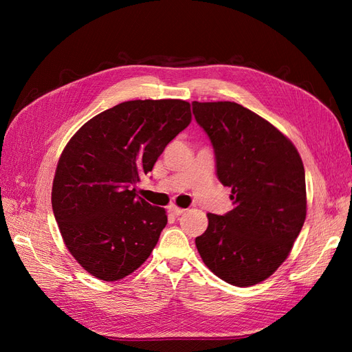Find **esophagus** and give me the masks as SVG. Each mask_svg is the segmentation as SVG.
Wrapping results in <instances>:
<instances>
[{"label": "esophagus", "instance_id": "1", "mask_svg": "<svg viewBox=\"0 0 352 352\" xmlns=\"http://www.w3.org/2000/svg\"><path fill=\"white\" fill-rule=\"evenodd\" d=\"M168 211H170V214H173L175 217H179V216H182L186 210L185 208H180V207H176V206H170Z\"/></svg>", "mask_w": 352, "mask_h": 352}]
</instances>
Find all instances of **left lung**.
Segmentation results:
<instances>
[{"mask_svg": "<svg viewBox=\"0 0 352 352\" xmlns=\"http://www.w3.org/2000/svg\"><path fill=\"white\" fill-rule=\"evenodd\" d=\"M192 105L214 146L219 180L232 189L235 206L225 216L208 212L197 250L221 280L257 285L280 267L302 229L307 192L301 155L278 127L241 104Z\"/></svg>", "mask_w": 352, "mask_h": 352, "instance_id": "8db88e82", "label": "left lung"}]
</instances>
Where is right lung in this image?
<instances>
[{
    "mask_svg": "<svg viewBox=\"0 0 352 352\" xmlns=\"http://www.w3.org/2000/svg\"><path fill=\"white\" fill-rule=\"evenodd\" d=\"M190 120L184 100L124 101L92 117L63 150L52 211L69 252L97 279H123L150 257L167 214L132 186Z\"/></svg>",
    "mask_w": 352,
    "mask_h": 352,
    "instance_id": "obj_1",
    "label": "right lung"
}]
</instances>
